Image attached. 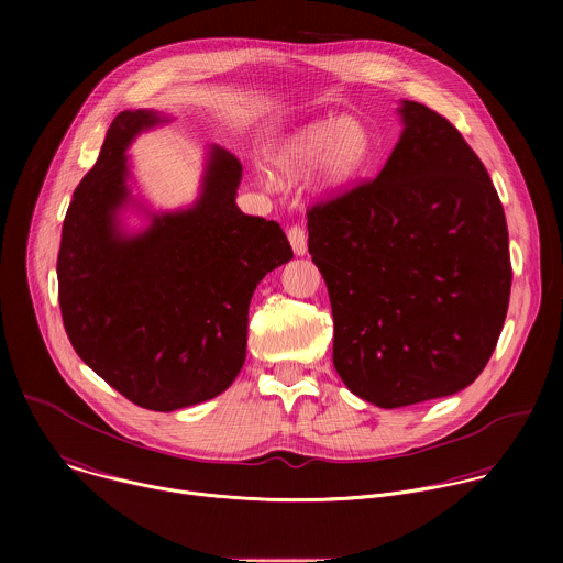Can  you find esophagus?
I'll list each match as a JSON object with an SVG mask.
<instances>
[{
    "label": "esophagus",
    "mask_w": 563,
    "mask_h": 563,
    "mask_svg": "<svg viewBox=\"0 0 563 563\" xmlns=\"http://www.w3.org/2000/svg\"><path fill=\"white\" fill-rule=\"evenodd\" d=\"M287 238H289V243H291V247H294V254H296V256L307 254V233H305V229H302L300 224L289 227Z\"/></svg>",
    "instance_id": "obj_1"
}]
</instances>
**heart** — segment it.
<instances>
[{
  "label": "heart",
  "mask_w": 563,
  "mask_h": 563,
  "mask_svg": "<svg viewBox=\"0 0 563 563\" xmlns=\"http://www.w3.org/2000/svg\"><path fill=\"white\" fill-rule=\"evenodd\" d=\"M372 157V137L356 120L328 118L305 126L280 155L287 174H300L318 163V183L336 191L354 183Z\"/></svg>",
  "instance_id": "obj_1"
}]
</instances>
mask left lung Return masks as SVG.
Returning a JSON list of instances; mask_svg holds the SVG:
<instances>
[{"label": "left lung", "mask_w": 563, "mask_h": 563, "mask_svg": "<svg viewBox=\"0 0 563 563\" xmlns=\"http://www.w3.org/2000/svg\"><path fill=\"white\" fill-rule=\"evenodd\" d=\"M374 180L307 209L334 316V367L394 410L450 396L488 365L510 300L508 224L459 129L419 102Z\"/></svg>", "instance_id": "1"}]
</instances>
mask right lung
Masks as SVG:
<instances>
[{"instance_id":"right-lung-1","label":"right lung","mask_w":563,"mask_h":563,"mask_svg":"<svg viewBox=\"0 0 563 563\" xmlns=\"http://www.w3.org/2000/svg\"><path fill=\"white\" fill-rule=\"evenodd\" d=\"M157 120L122 111L111 122L62 224L57 298L79 358L131 404L174 412L233 383L245 363L254 289L294 252L278 222L235 207L243 165L222 148L211 151L194 209L120 235L124 148Z\"/></svg>"}]
</instances>
